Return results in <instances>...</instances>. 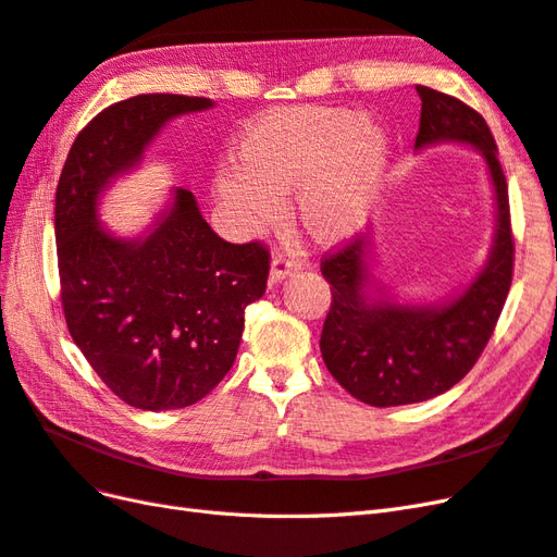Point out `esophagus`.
Returning <instances> with one entry per match:
<instances>
[{"mask_svg": "<svg viewBox=\"0 0 557 557\" xmlns=\"http://www.w3.org/2000/svg\"><path fill=\"white\" fill-rule=\"evenodd\" d=\"M301 264L305 262H301L299 258L288 256V252H278V256L272 260V269H269V281L272 283L283 281L285 276H290L297 272V269H301Z\"/></svg>", "mask_w": 557, "mask_h": 557, "instance_id": "obj_1", "label": "esophagus"}]
</instances>
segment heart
<instances>
[{
    "mask_svg": "<svg viewBox=\"0 0 557 557\" xmlns=\"http://www.w3.org/2000/svg\"><path fill=\"white\" fill-rule=\"evenodd\" d=\"M239 170L218 174L215 193L246 223L262 225L297 190L299 223L313 239L334 244L356 232L376 197L387 137L356 111L283 109L250 123L237 139Z\"/></svg>",
    "mask_w": 557,
    "mask_h": 557,
    "instance_id": "b5f03b06",
    "label": "heart"
}]
</instances>
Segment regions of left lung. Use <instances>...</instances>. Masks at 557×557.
Returning a JSON list of instances; mask_svg holds the SVG:
<instances>
[{
    "instance_id": "obj_1",
    "label": "left lung",
    "mask_w": 557,
    "mask_h": 557,
    "mask_svg": "<svg viewBox=\"0 0 557 557\" xmlns=\"http://www.w3.org/2000/svg\"><path fill=\"white\" fill-rule=\"evenodd\" d=\"M416 90L423 102L416 148L434 141L476 146L495 185L497 230L483 272L444 307L369 299L362 234L325 252L320 272L330 283L332 301L320 352L336 383L372 407L425 401L462 381L491 342L513 278L509 188L491 127L458 97L425 86Z\"/></svg>"
}]
</instances>
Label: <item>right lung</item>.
Returning <instances> with one entry per match:
<instances>
[{"label":"right lung","mask_w":557,"mask_h":557,"mask_svg":"<svg viewBox=\"0 0 557 557\" xmlns=\"http://www.w3.org/2000/svg\"><path fill=\"white\" fill-rule=\"evenodd\" d=\"M207 97L137 95L78 132L55 193L60 299L66 327L113 395L134 409H183L207 397L237 358L244 311L264 295L269 248L230 244L201 218L193 193L144 239H115L97 223V197L141 160L174 115Z\"/></svg>","instance_id":"add662e5"}]
</instances>
